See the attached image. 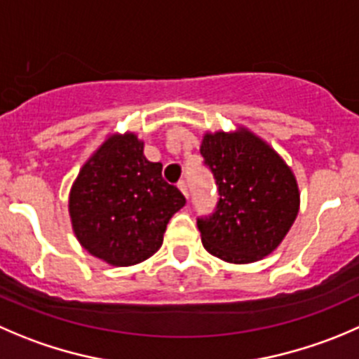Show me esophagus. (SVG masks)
<instances>
[{
	"label": "esophagus",
	"instance_id": "34e87169",
	"mask_svg": "<svg viewBox=\"0 0 359 359\" xmlns=\"http://www.w3.org/2000/svg\"><path fill=\"white\" fill-rule=\"evenodd\" d=\"M177 186H179V189L180 191H182V194H184V196H189V191H187V182H186V180H180V182L179 184H177Z\"/></svg>",
	"mask_w": 359,
	"mask_h": 359
}]
</instances>
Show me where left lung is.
I'll use <instances>...</instances> for the list:
<instances>
[{"instance_id":"left-lung-1","label":"left lung","mask_w":359,"mask_h":359,"mask_svg":"<svg viewBox=\"0 0 359 359\" xmlns=\"http://www.w3.org/2000/svg\"><path fill=\"white\" fill-rule=\"evenodd\" d=\"M219 200L198 217L203 247L228 263H254L277 249L300 207L297 179L270 145L247 130L207 133L200 147Z\"/></svg>"}]
</instances>
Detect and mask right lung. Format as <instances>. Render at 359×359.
Returning <instances> with one entry per match:
<instances>
[{
	"label": "right lung",
	"instance_id": "obj_1",
	"mask_svg": "<svg viewBox=\"0 0 359 359\" xmlns=\"http://www.w3.org/2000/svg\"><path fill=\"white\" fill-rule=\"evenodd\" d=\"M161 170L133 133L109 138L83 165L69 193V215L87 252L130 266L161 247L166 224L186 205Z\"/></svg>",
	"mask_w": 359,
	"mask_h": 359
}]
</instances>
